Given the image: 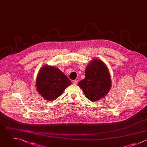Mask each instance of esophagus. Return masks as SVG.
<instances>
[{
    "mask_svg": "<svg viewBox=\"0 0 147 147\" xmlns=\"http://www.w3.org/2000/svg\"><path fill=\"white\" fill-rule=\"evenodd\" d=\"M73 84H78V81L77 80H73Z\"/></svg>",
    "mask_w": 147,
    "mask_h": 147,
    "instance_id": "34e87169",
    "label": "esophagus"
}]
</instances>
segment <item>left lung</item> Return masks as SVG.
<instances>
[{
	"mask_svg": "<svg viewBox=\"0 0 147 147\" xmlns=\"http://www.w3.org/2000/svg\"><path fill=\"white\" fill-rule=\"evenodd\" d=\"M85 96L92 101H97L109 92L111 80L105 64L94 59L85 70V78L78 82Z\"/></svg>",
	"mask_w": 147,
	"mask_h": 147,
	"instance_id": "1",
	"label": "left lung"
}]
</instances>
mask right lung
<instances>
[{"mask_svg": "<svg viewBox=\"0 0 147 147\" xmlns=\"http://www.w3.org/2000/svg\"><path fill=\"white\" fill-rule=\"evenodd\" d=\"M71 84V81L58 68L46 65L39 71L36 87L42 97L53 101L59 97Z\"/></svg>", "mask_w": 147, "mask_h": 147, "instance_id": "right-lung-1", "label": "right lung"}]
</instances>
